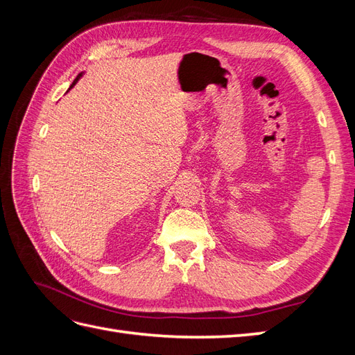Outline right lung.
Wrapping results in <instances>:
<instances>
[{
  "mask_svg": "<svg viewBox=\"0 0 355 355\" xmlns=\"http://www.w3.org/2000/svg\"><path fill=\"white\" fill-rule=\"evenodd\" d=\"M80 77H81V73H78V77H77V78H75V80H73V83H72V85H73V84H75V83H77V81H78V80H80ZM72 85H71V87H72Z\"/></svg>",
  "mask_w": 355,
  "mask_h": 355,
  "instance_id": "right-lung-1",
  "label": "right lung"
}]
</instances>
